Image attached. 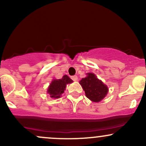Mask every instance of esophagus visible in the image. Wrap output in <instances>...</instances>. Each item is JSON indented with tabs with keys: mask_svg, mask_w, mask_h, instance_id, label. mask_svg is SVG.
Returning a JSON list of instances; mask_svg holds the SVG:
<instances>
[{
	"mask_svg": "<svg viewBox=\"0 0 146 146\" xmlns=\"http://www.w3.org/2000/svg\"><path fill=\"white\" fill-rule=\"evenodd\" d=\"M71 79L73 81H77V80H78V77H77L76 75H73V76L71 77Z\"/></svg>",
	"mask_w": 146,
	"mask_h": 146,
	"instance_id": "esophagus-1",
	"label": "esophagus"
}]
</instances>
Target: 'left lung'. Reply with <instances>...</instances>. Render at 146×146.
<instances>
[{
	"label": "left lung",
	"mask_w": 146,
	"mask_h": 146,
	"mask_svg": "<svg viewBox=\"0 0 146 146\" xmlns=\"http://www.w3.org/2000/svg\"><path fill=\"white\" fill-rule=\"evenodd\" d=\"M80 84L85 91L86 96L93 102H100L108 93V87L93 73H87V76L82 79Z\"/></svg>",
	"instance_id": "1"
}]
</instances>
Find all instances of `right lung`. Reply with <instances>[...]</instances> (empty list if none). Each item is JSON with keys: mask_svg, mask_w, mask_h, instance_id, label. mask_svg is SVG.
Masks as SVG:
<instances>
[{"mask_svg": "<svg viewBox=\"0 0 146 146\" xmlns=\"http://www.w3.org/2000/svg\"><path fill=\"white\" fill-rule=\"evenodd\" d=\"M71 82H73V80L66 75H64L62 79L53 80L50 84L47 93L52 98H59L64 93L66 84Z\"/></svg>", "mask_w": 146, "mask_h": 146, "instance_id": "right-lung-1", "label": "right lung"}]
</instances>
